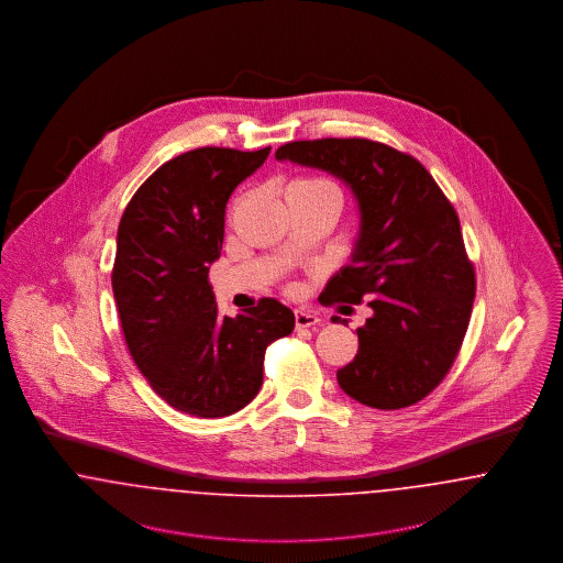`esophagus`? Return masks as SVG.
<instances>
[{
    "label": "esophagus",
    "instance_id": "obj_1",
    "mask_svg": "<svg viewBox=\"0 0 563 563\" xmlns=\"http://www.w3.org/2000/svg\"><path fill=\"white\" fill-rule=\"evenodd\" d=\"M319 322H321V319H319L314 312L303 310V308H297V310H295V327H297V329L314 327V324H319Z\"/></svg>",
    "mask_w": 563,
    "mask_h": 563
}]
</instances>
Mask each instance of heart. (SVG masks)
I'll list each match as a JSON object with an SVG mask.
<instances>
[{
	"instance_id": "heart-1",
	"label": "heart",
	"mask_w": 563,
	"mask_h": 563,
	"mask_svg": "<svg viewBox=\"0 0 563 563\" xmlns=\"http://www.w3.org/2000/svg\"><path fill=\"white\" fill-rule=\"evenodd\" d=\"M287 191H331V194H338V189L333 188V184L324 181V179H297L294 181Z\"/></svg>"
}]
</instances>
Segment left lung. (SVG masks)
Wrapping results in <instances>:
<instances>
[{"mask_svg": "<svg viewBox=\"0 0 563 563\" xmlns=\"http://www.w3.org/2000/svg\"><path fill=\"white\" fill-rule=\"evenodd\" d=\"M276 161L324 170L356 200L350 264L319 297H369L374 310L356 329L354 361L338 372L342 390L375 409L424 399L450 372L475 299V269L452 202L420 162L369 139L291 141Z\"/></svg>", "mask_w": 563, "mask_h": 563, "instance_id": "obj_1", "label": "left lung"}]
</instances>
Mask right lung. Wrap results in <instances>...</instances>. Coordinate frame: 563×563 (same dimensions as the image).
I'll return each instance as SVG.
<instances>
[{"mask_svg":"<svg viewBox=\"0 0 563 563\" xmlns=\"http://www.w3.org/2000/svg\"><path fill=\"white\" fill-rule=\"evenodd\" d=\"M269 147H198L136 189L122 214L111 289L139 372L170 407L223 418L255 399L269 342L294 331L274 297L221 317L209 269L221 255L225 205Z\"/></svg>","mask_w":563,"mask_h":563,"instance_id":"obj_1","label":"right lung"}]
</instances>
